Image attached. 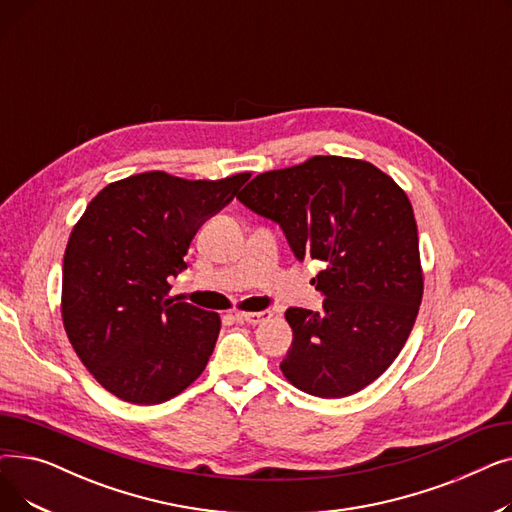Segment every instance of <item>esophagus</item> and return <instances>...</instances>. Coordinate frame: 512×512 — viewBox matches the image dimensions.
<instances>
[{"instance_id":"obj_1","label":"esophagus","mask_w":512,"mask_h":512,"mask_svg":"<svg viewBox=\"0 0 512 512\" xmlns=\"http://www.w3.org/2000/svg\"><path fill=\"white\" fill-rule=\"evenodd\" d=\"M272 317V311H253V313H245V311H240V313H236L234 315V319L238 321V324H249V326H257V324H261V321H265V319H270Z\"/></svg>"}]
</instances>
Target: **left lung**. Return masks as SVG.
<instances>
[{"label": "left lung", "mask_w": 512, "mask_h": 512, "mask_svg": "<svg viewBox=\"0 0 512 512\" xmlns=\"http://www.w3.org/2000/svg\"><path fill=\"white\" fill-rule=\"evenodd\" d=\"M236 199L280 224L299 261H324V309L290 307L280 369L299 390L342 398L369 386L405 346L423 297L407 193L369 161L315 155L255 176Z\"/></svg>", "instance_id": "left-lung-1"}]
</instances>
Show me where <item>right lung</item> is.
Masks as SVG:
<instances>
[{"mask_svg":"<svg viewBox=\"0 0 512 512\" xmlns=\"http://www.w3.org/2000/svg\"><path fill=\"white\" fill-rule=\"evenodd\" d=\"M249 172L184 180L143 172L107 184L68 238L62 319L93 378L132 405H159L203 373L220 315L170 297L197 230Z\"/></svg>","mask_w":512,"mask_h":512,"instance_id":"add662e5","label":"right lung"}]
</instances>
